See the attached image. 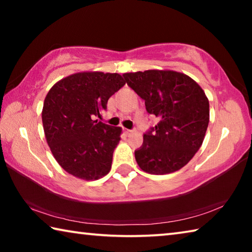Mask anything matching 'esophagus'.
<instances>
[{
    "label": "esophagus",
    "instance_id": "34e87169",
    "mask_svg": "<svg viewBox=\"0 0 252 252\" xmlns=\"http://www.w3.org/2000/svg\"><path fill=\"white\" fill-rule=\"evenodd\" d=\"M125 132H126V134L127 136H129V135H131L132 133H133L134 130H129V129H126V130H125Z\"/></svg>",
    "mask_w": 252,
    "mask_h": 252
}]
</instances>
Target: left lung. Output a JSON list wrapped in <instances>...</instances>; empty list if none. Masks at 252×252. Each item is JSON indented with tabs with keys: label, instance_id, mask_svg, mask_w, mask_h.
Segmentation results:
<instances>
[{
	"label": "left lung",
	"instance_id": "obj_1",
	"mask_svg": "<svg viewBox=\"0 0 252 252\" xmlns=\"http://www.w3.org/2000/svg\"><path fill=\"white\" fill-rule=\"evenodd\" d=\"M126 84L144 100L148 113L159 118L134 151L143 171L167 174L192 159L209 125V101L200 85L180 72L148 70L123 74Z\"/></svg>",
	"mask_w": 252,
	"mask_h": 252
}]
</instances>
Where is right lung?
Masks as SVG:
<instances>
[{"instance_id":"1","label":"right lung","mask_w":252,"mask_h":252,"mask_svg":"<svg viewBox=\"0 0 252 252\" xmlns=\"http://www.w3.org/2000/svg\"><path fill=\"white\" fill-rule=\"evenodd\" d=\"M126 81L118 73L81 72L55 83L45 96L42 122L58 163L76 178L97 180L108 174L122 129L92 120L106 110Z\"/></svg>"}]
</instances>
